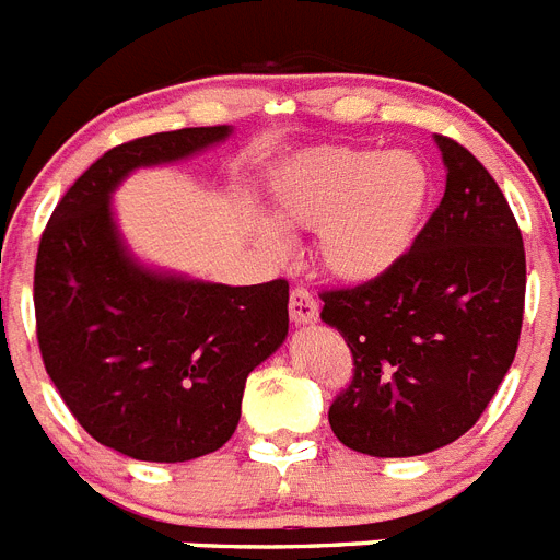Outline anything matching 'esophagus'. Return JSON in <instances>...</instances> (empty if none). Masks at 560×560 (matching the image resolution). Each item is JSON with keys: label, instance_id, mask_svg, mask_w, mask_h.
<instances>
[{"label": "esophagus", "instance_id": "34e87169", "mask_svg": "<svg viewBox=\"0 0 560 560\" xmlns=\"http://www.w3.org/2000/svg\"><path fill=\"white\" fill-rule=\"evenodd\" d=\"M290 318L295 324H316L318 322V299L310 290L295 288L290 293Z\"/></svg>", "mask_w": 560, "mask_h": 560}]
</instances>
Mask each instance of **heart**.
Listing matches in <instances>:
<instances>
[{
	"instance_id": "1",
	"label": "heart",
	"mask_w": 560,
	"mask_h": 560,
	"mask_svg": "<svg viewBox=\"0 0 560 560\" xmlns=\"http://www.w3.org/2000/svg\"><path fill=\"white\" fill-rule=\"evenodd\" d=\"M430 199V173L416 153L364 148H316L295 156L276 176L272 213L290 230H318V258L336 279L364 284L410 250ZM272 256L288 238L272 224H256Z\"/></svg>"
}]
</instances>
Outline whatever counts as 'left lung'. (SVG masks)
Returning a JSON list of instances; mask_svg holds the SVG:
<instances>
[{
    "mask_svg": "<svg viewBox=\"0 0 560 560\" xmlns=\"http://www.w3.org/2000/svg\"><path fill=\"white\" fill-rule=\"evenodd\" d=\"M435 144L447 187L410 250L378 279L322 293L324 324L352 352L330 427L375 458L462 439L504 382L524 322L527 258L504 192L455 139Z\"/></svg>",
    "mask_w": 560,
    "mask_h": 560,
    "instance_id": "1",
    "label": "left lung"
}]
</instances>
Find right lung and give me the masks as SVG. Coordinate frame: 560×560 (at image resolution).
<instances>
[{
    "label": "right lung",
    "instance_id": "1",
    "mask_svg": "<svg viewBox=\"0 0 560 560\" xmlns=\"http://www.w3.org/2000/svg\"><path fill=\"white\" fill-rule=\"evenodd\" d=\"M228 136V125L182 128L107 150L42 233L33 307L45 370L79 424L136 462H190L222 447L247 375L288 338L284 279L228 288L148 270L113 222L110 192L130 171Z\"/></svg>",
    "mask_w": 560,
    "mask_h": 560
}]
</instances>
